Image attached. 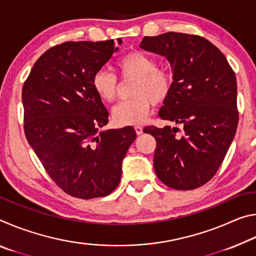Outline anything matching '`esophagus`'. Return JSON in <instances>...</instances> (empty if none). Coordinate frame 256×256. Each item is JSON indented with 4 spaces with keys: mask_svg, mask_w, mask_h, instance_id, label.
Returning <instances> with one entry per match:
<instances>
[{
    "mask_svg": "<svg viewBox=\"0 0 256 256\" xmlns=\"http://www.w3.org/2000/svg\"><path fill=\"white\" fill-rule=\"evenodd\" d=\"M134 130H136V133L138 136H140V134L144 133V128H142V126H140V125H136V126H134Z\"/></svg>",
    "mask_w": 256,
    "mask_h": 256,
    "instance_id": "1",
    "label": "esophagus"
}]
</instances>
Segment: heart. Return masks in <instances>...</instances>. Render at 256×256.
Here are the masks:
<instances>
[{"mask_svg": "<svg viewBox=\"0 0 256 256\" xmlns=\"http://www.w3.org/2000/svg\"><path fill=\"white\" fill-rule=\"evenodd\" d=\"M115 70L122 80L134 79L130 94L132 98L120 102L112 112V120L118 126L144 122L152 105L167 100L174 86V76L168 68L158 66L150 55L140 50L128 52L116 60ZM94 92L105 102L118 97V81L112 73L99 70L92 80Z\"/></svg>", "mask_w": 256, "mask_h": 256, "instance_id": "obj_1", "label": "heart"}]
</instances>
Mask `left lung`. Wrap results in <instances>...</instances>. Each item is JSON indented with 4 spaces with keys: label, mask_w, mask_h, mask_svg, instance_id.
Masks as SVG:
<instances>
[{
    "label": "left lung",
    "mask_w": 256,
    "mask_h": 256,
    "mask_svg": "<svg viewBox=\"0 0 256 256\" xmlns=\"http://www.w3.org/2000/svg\"><path fill=\"white\" fill-rule=\"evenodd\" d=\"M140 47L170 62L174 86L159 118L183 125L182 130L144 128L157 142L156 175L174 190L200 188L218 172L235 136V72L218 47L198 34L170 32L144 37Z\"/></svg>",
    "instance_id": "8db88e82"
}]
</instances>
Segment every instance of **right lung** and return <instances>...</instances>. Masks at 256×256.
I'll use <instances>...</instances> for the list:
<instances>
[{
    "label": "right lung",
    "instance_id": "1",
    "mask_svg": "<svg viewBox=\"0 0 256 256\" xmlns=\"http://www.w3.org/2000/svg\"><path fill=\"white\" fill-rule=\"evenodd\" d=\"M116 50L112 40L62 42L36 60L24 84L26 138L54 183L73 198L106 196L118 188L136 138L132 126L98 132L108 112L92 80Z\"/></svg>",
    "mask_w": 256,
    "mask_h": 256
}]
</instances>
